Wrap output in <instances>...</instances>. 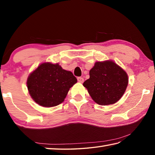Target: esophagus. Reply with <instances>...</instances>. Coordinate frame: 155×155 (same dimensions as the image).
Returning <instances> with one entry per match:
<instances>
[{
  "label": "esophagus",
  "instance_id": "34e87169",
  "mask_svg": "<svg viewBox=\"0 0 155 155\" xmlns=\"http://www.w3.org/2000/svg\"><path fill=\"white\" fill-rule=\"evenodd\" d=\"M77 80H78V82L82 83H83V81H84V78L83 77H78Z\"/></svg>",
  "mask_w": 155,
  "mask_h": 155
}]
</instances>
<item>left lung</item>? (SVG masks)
Returning a JSON list of instances; mask_svg holds the SVG:
<instances>
[{"label": "left lung", "instance_id": "1", "mask_svg": "<svg viewBox=\"0 0 155 155\" xmlns=\"http://www.w3.org/2000/svg\"><path fill=\"white\" fill-rule=\"evenodd\" d=\"M128 83L127 73L112 60L97 61L83 83L93 101L100 105L114 104L124 95Z\"/></svg>", "mask_w": 155, "mask_h": 155}]
</instances>
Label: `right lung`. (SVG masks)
I'll use <instances>...</instances> for the list:
<instances>
[{"label":"right lung","mask_w":155,"mask_h":155,"mask_svg":"<svg viewBox=\"0 0 155 155\" xmlns=\"http://www.w3.org/2000/svg\"><path fill=\"white\" fill-rule=\"evenodd\" d=\"M77 82L72 72L63 69L58 63L44 62L28 75L27 85L28 93L37 104L52 107L64 101L70 88Z\"/></svg>","instance_id":"obj_1"}]
</instances>
